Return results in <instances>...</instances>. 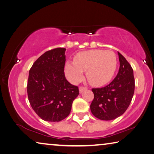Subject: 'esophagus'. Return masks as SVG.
Returning a JSON list of instances; mask_svg holds the SVG:
<instances>
[{"instance_id": "esophagus-1", "label": "esophagus", "mask_w": 154, "mask_h": 154, "mask_svg": "<svg viewBox=\"0 0 154 154\" xmlns=\"http://www.w3.org/2000/svg\"><path fill=\"white\" fill-rule=\"evenodd\" d=\"M87 88L85 87H79V91H80V93H82V92H84V91L85 90H87Z\"/></svg>"}]
</instances>
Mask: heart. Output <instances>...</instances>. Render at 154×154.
<instances>
[{
  "instance_id": "1",
  "label": "heart",
  "mask_w": 154,
  "mask_h": 154,
  "mask_svg": "<svg viewBox=\"0 0 154 154\" xmlns=\"http://www.w3.org/2000/svg\"><path fill=\"white\" fill-rule=\"evenodd\" d=\"M116 67L117 58L113 51L95 49L78 53L74 62H67L65 72L70 81L77 82L82 80L83 72L87 71L89 82L100 85L111 80Z\"/></svg>"
}]
</instances>
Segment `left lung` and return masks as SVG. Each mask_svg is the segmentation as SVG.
Segmentation results:
<instances>
[{
    "instance_id": "obj_1",
    "label": "left lung",
    "mask_w": 154,
    "mask_h": 154,
    "mask_svg": "<svg viewBox=\"0 0 154 154\" xmlns=\"http://www.w3.org/2000/svg\"><path fill=\"white\" fill-rule=\"evenodd\" d=\"M120 68L108 85L92 88L94 99L91 104L93 116L102 120H112L120 116L130 105L134 91L133 69L125 57L118 52Z\"/></svg>"
}]
</instances>
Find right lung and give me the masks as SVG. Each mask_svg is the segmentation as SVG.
<instances>
[{"label":"right lung","mask_w":154,"mask_h":154,"mask_svg":"<svg viewBox=\"0 0 154 154\" xmlns=\"http://www.w3.org/2000/svg\"><path fill=\"white\" fill-rule=\"evenodd\" d=\"M66 48L48 51L37 59L29 69L27 92L29 103L43 120L59 122L71 111L79 87L66 79Z\"/></svg>","instance_id":"right-lung-1"}]
</instances>
